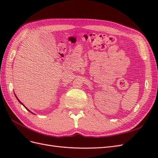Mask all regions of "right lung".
I'll return each mask as SVG.
<instances>
[{
  "label": "right lung",
  "instance_id": "obj_1",
  "mask_svg": "<svg viewBox=\"0 0 158 158\" xmlns=\"http://www.w3.org/2000/svg\"><path fill=\"white\" fill-rule=\"evenodd\" d=\"M17 99H18V98H17ZM18 100L19 101V99H18ZM19 102H20V101H19ZM20 103H22L20 102ZM22 105H23V104H22ZM24 107H25V106H24ZM26 109H27V108H26ZM27 110H28V109H27ZM28 111H29V110H28ZM30 112H31V111H30Z\"/></svg>",
  "mask_w": 158,
  "mask_h": 158
}]
</instances>
